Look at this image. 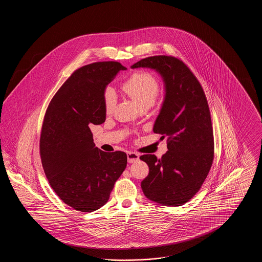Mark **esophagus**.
Listing matches in <instances>:
<instances>
[{
	"mask_svg": "<svg viewBox=\"0 0 262 262\" xmlns=\"http://www.w3.org/2000/svg\"><path fill=\"white\" fill-rule=\"evenodd\" d=\"M138 160H139V154H137L136 152H133V151L127 152V162L135 163Z\"/></svg>",
	"mask_w": 262,
	"mask_h": 262,
	"instance_id": "obj_1",
	"label": "esophagus"
}]
</instances>
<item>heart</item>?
I'll list each match as a JSON object with an SVG mask.
<instances>
[{"instance_id": "heart-1", "label": "heart", "mask_w": 262, "mask_h": 262, "mask_svg": "<svg viewBox=\"0 0 262 262\" xmlns=\"http://www.w3.org/2000/svg\"><path fill=\"white\" fill-rule=\"evenodd\" d=\"M122 89L140 109L153 105L159 94L160 85L156 76L151 73L137 72L122 83ZM103 98L106 112H112L116 104V95L112 88L105 89Z\"/></svg>"}]
</instances>
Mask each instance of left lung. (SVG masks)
<instances>
[{"label": "left lung", "mask_w": 262, "mask_h": 262, "mask_svg": "<svg viewBox=\"0 0 262 262\" xmlns=\"http://www.w3.org/2000/svg\"><path fill=\"white\" fill-rule=\"evenodd\" d=\"M162 76L165 97L153 132L167 139L168 151L158 159L140 156L149 167L141 182L144 195L167 206L185 204L200 189L214 158L211 117L200 81L183 61L172 56H153L134 63Z\"/></svg>", "instance_id": "8db88e82"}]
</instances>
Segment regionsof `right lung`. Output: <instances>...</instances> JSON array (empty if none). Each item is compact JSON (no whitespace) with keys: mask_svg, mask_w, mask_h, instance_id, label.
Returning <instances> with one entry per match:
<instances>
[{"mask_svg":"<svg viewBox=\"0 0 262 262\" xmlns=\"http://www.w3.org/2000/svg\"><path fill=\"white\" fill-rule=\"evenodd\" d=\"M125 70L118 62L79 68L54 95L45 114L40 137L42 166L57 195L77 211H95L106 204L126 167L125 152L100 150L89 127L105 122L104 91Z\"/></svg>","mask_w":262,"mask_h":262,"instance_id":"1","label":"right lung"}]
</instances>
